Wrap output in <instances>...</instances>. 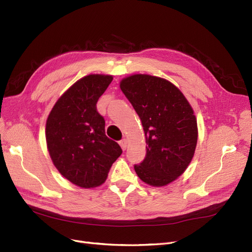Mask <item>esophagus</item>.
I'll return each instance as SVG.
<instances>
[{
	"label": "esophagus",
	"instance_id": "1",
	"mask_svg": "<svg viewBox=\"0 0 252 252\" xmlns=\"http://www.w3.org/2000/svg\"><path fill=\"white\" fill-rule=\"evenodd\" d=\"M119 144L121 146V148H122L123 150H126V148H127V140H126V138H123V140H121L119 142Z\"/></svg>",
	"mask_w": 252,
	"mask_h": 252
}]
</instances>
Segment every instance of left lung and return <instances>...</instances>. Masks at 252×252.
<instances>
[{
	"label": "left lung",
	"instance_id": "obj_1",
	"mask_svg": "<svg viewBox=\"0 0 252 252\" xmlns=\"http://www.w3.org/2000/svg\"><path fill=\"white\" fill-rule=\"evenodd\" d=\"M120 88L142 121L146 156L134 164L137 176L153 187L174 181L192 160L198 138L197 120L186 97L159 77L136 74Z\"/></svg>",
	"mask_w": 252,
	"mask_h": 252
}]
</instances>
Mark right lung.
<instances>
[{
	"label": "right lung",
	"instance_id": "add662e5",
	"mask_svg": "<svg viewBox=\"0 0 252 252\" xmlns=\"http://www.w3.org/2000/svg\"><path fill=\"white\" fill-rule=\"evenodd\" d=\"M112 81L109 75H89L74 83L55 103L47 120L46 140L56 169L72 184L102 185L122 149L105 134L97 102Z\"/></svg>",
	"mask_w": 252,
	"mask_h": 252
}]
</instances>
